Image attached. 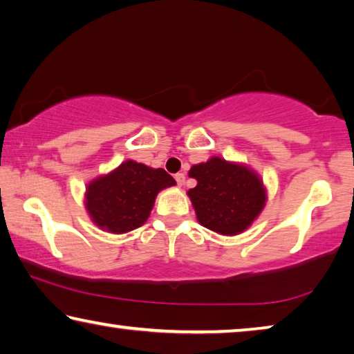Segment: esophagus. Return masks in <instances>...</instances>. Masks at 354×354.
Returning <instances> with one entry per match:
<instances>
[{
  "mask_svg": "<svg viewBox=\"0 0 354 354\" xmlns=\"http://www.w3.org/2000/svg\"><path fill=\"white\" fill-rule=\"evenodd\" d=\"M175 179H176V183H178L179 187H183L184 183H186V176H184V173H176Z\"/></svg>",
  "mask_w": 354,
  "mask_h": 354,
  "instance_id": "esophagus-1",
  "label": "esophagus"
}]
</instances>
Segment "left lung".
I'll use <instances>...</instances> for the list:
<instances>
[{"label": "left lung", "instance_id": "left-lung-1", "mask_svg": "<svg viewBox=\"0 0 354 354\" xmlns=\"http://www.w3.org/2000/svg\"><path fill=\"white\" fill-rule=\"evenodd\" d=\"M189 176L197 179V186L187 192L197 221L223 236L245 232L266 205L263 179L241 162L212 156L190 167Z\"/></svg>", "mask_w": 354, "mask_h": 354}]
</instances>
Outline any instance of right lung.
<instances>
[{
	"instance_id": "add662e5",
	"label": "right lung",
	"mask_w": 354,
	"mask_h": 354,
	"mask_svg": "<svg viewBox=\"0 0 354 354\" xmlns=\"http://www.w3.org/2000/svg\"><path fill=\"white\" fill-rule=\"evenodd\" d=\"M164 168H151L132 159L91 179L85 192V209L100 230L122 234L142 227L151 214L157 194L175 186Z\"/></svg>"
}]
</instances>
